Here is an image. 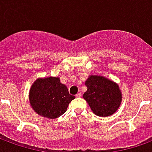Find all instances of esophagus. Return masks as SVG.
<instances>
[{
    "label": "esophagus",
    "instance_id": "34e87169",
    "mask_svg": "<svg viewBox=\"0 0 152 152\" xmlns=\"http://www.w3.org/2000/svg\"><path fill=\"white\" fill-rule=\"evenodd\" d=\"M76 97H77V98H80V97H81V94L80 93H78L76 95Z\"/></svg>",
    "mask_w": 152,
    "mask_h": 152
}]
</instances>
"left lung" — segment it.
Returning a JSON list of instances; mask_svg holds the SVG:
<instances>
[{"label": "left lung", "instance_id": "left-lung-1", "mask_svg": "<svg viewBox=\"0 0 152 152\" xmlns=\"http://www.w3.org/2000/svg\"><path fill=\"white\" fill-rule=\"evenodd\" d=\"M86 91L83 98L93 112L99 116L114 114L121 105L122 94L116 83L102 76H90L86 80Z\"/></svg>", "mask_w": 152, "mask_h": 152}]
</instances>
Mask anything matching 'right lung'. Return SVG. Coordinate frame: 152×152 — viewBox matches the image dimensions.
I'll return each instance as SVG.
<instances>
[{
    "mask_svg": "<svg viewBox=\"0 0 152 152\" xmlns=\"http://www.w3.org/2000/svg\"><path fill=\"white\" fill-rule=\"evenodd\" d=\"M75 96L69 94L59 77H46L36 80L29 92L31 107L38 115L49 119H56L66 111Z\"/></svg>",
    "mask_w": 152,
    "mask_h": 152,
    "instance_id": "obj_1",
    "label": "right lung"
}]
</instances>
